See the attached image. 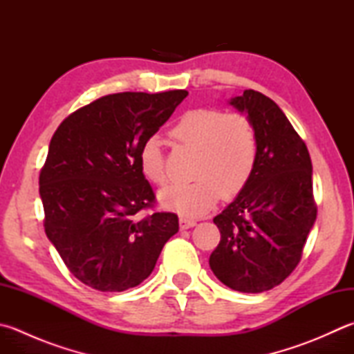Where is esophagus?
<instances>
[{
  "label": "esophagus",
  "instance_id": "34e87169",
  "mask_svg": "<svg viewBox=\"0 0 354 354\" xmlns=\"http://www.w3.org/2000/svg\"><path fill=\"white\" fill-rule=\"evenodd\" d=\"M178 223H180V228H182V230H188V228H192V226L197 225L196 220H191V218H186V217H180Z\"/></svg>",
  "mask_w": 354,
  "mask_h": 354
}]
</instances>
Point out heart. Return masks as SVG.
Returning <instances> with one entry per match:
<instances>
[{"instance_id":"obj_1","label":"heart","mask_w":354,"mask_h":354,"mask_svg":"<svg viewBox=\"0 0 354 354\" xmlns=\"http://www.w3.org/2000/svg\"><path fill=\"white\" fill-rule=\"evenodd\" d=\"M172 142L196 151L188 183H172L158 192L163 208L185 217L203 216L220 194L234 197L254 172L259 156L257 131L239 112L212 108L186 111L169 129ZM142 174L152 183L166 180L162 145L151 137L138 152Z\"/></svg>"}]
</instances>
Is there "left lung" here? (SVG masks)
Instances as JSON below:
<instances>
[{"label": "left lung", "mask_w": 354, "mask_h": 354, "mask_svg": "<svg viewBox=\"0 0 354 354\" xmlns=\"http://www.w3.org/2000/svg\"><path fill=\"white\" fill-rule=\"evenodd\" d=\"M228 104L254 124L259 156L250 182L214 217L220 243L209 266L231 290L262 292L282 283L302 257L317 211L313 166L302 138L271 98L248 89Z\"/></svg>", "instance_id": "8db88e82"}]
</instances>
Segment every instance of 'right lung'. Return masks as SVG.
Returning <instances> with one entry per match:
<instances>
[{
  "mask_svg": "<svg viewBox=\"0 0 354 354\" xmlns=\"http://www.w3.org/2000/svg\"><path fill=\"white\" fill-rule=\"evenodd\" d=\"M186 95H106L71 114L50 140L39 174L46 236L91 288L114 292L140 285L178 231L172 212L134 216L156 198L140 171V148Z\"/></svg>",
  "mask_w": 354,
  "mask_h": 354,
  "instance_id": "obj_1",
  "label": "right lung"
}]
</instances>
